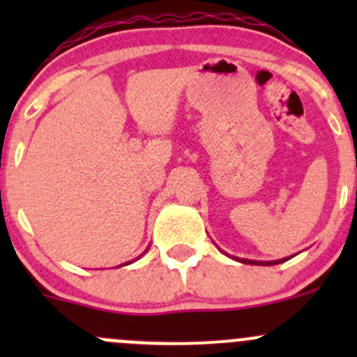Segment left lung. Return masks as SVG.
<instances>
[{
  "instance_id": "8db88e82",
  "label": "left lung",
  "mask_w": 357,
  "mask_h": 357,
  "mask_svg": "<svg viewBox=\"0 0 357 357\" xmlns=\"http://www.w3.org/2000/svg\"><path fill=\"white\" fill-rule=\"evenodd\" d=\"M226 254V252H225ZM228 255V254H226ZM229 257V255H228ZM231 259H235V261L238 262H243V264H254V266H275V264H280V262H285L289 261L290 257H285V259H278V261H252V259H240V257H235V255H231Z\"/></svg>"
}]
</instances>
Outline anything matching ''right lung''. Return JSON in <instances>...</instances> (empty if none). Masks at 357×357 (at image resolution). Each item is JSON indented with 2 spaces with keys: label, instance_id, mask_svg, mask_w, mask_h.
<instances>
[{
  "label": "right lung",
  "instance_id": "right-lung-1",
  "mask_svg": "<svg viewBox=\"0 0 357 357\" xmlns=\"http://www.w3.org/2000/svg\"><path fill=\"white\" fill-rule=\"evenodd\" d=\"M146 250H149V248H146ZM146 250H145V252H146ZM145 252H143V254H145ZM139 257H142V255H139ZM139 257H138V259H139ZM135 261H136V259H135ZM135 261H129V262H124V264H121V266H128V264H131V262H135Z\"/></svg>",
  "mask_w": 357,
  "mask_h": 357
}]
</instances>
